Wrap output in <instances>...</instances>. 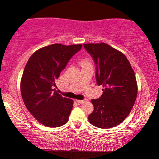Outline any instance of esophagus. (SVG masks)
Returning a JSON list of instances; mask_svg holds the SVG:
<instances>
[{"mask_svg": "<svg viewBox=\"0 0 159 159\" xmlns=\"http://www.w3.org/2000/svg\"><path fill=\"white\" fill-rule=\"evenodd\" d=\"M87 101H88V99H82V100H80V99H77V100H76V102H78V103H80V104H83V103H84V102H86Z\"/></svg>", "mask_w": 159, "mask_h": 159, "instance_id": "34e87169", "label": "esophagus"}]
</instances>
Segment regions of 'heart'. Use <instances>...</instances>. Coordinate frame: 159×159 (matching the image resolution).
<instances>
[{
    "label": "heart",
    "mask_w": 159,
    "mask_h": 159,
    "mask_svg": "<svg viewBox=\"0 0 159 159\" xmlns=\"http://www.w3.org/2000/svg\"><path fill=\"white\" fill-rule=\"evenodd\" d=\"M81 66H91V63L88 60H84L80 62Z\"/></svg>",
    "instance_id": "obj_1"
}]
</instances>
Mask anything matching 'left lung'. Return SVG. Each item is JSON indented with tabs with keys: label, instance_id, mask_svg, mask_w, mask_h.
Returning a JSON list of instances; mask_svg holds the SVG:
<instances>
[{
	"label": "left lung",
	"instance_id": "left-lung-1",
	"mask_svg": "<svg viewBox=\"0 0 159 159\" xmlns=\"http://www.w3.org/2000/svg\"><path fill=\"white\" fill-rule=\"evenodd\" d=\"M96 64L97 85L102 94L91 99L94 109L88 116L93 126L111 128L121 124L135 103L137 84L134 71L125 54L107 43H84Z\"/></svg>",
	"mask_w": 159,
	"mask_h": 159
}]
</instances>
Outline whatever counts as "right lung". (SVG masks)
Wrapping results in <instances>:
<instances>
[{
  "label": "right lung",
  "mask_w": 159,
  "mask_h": 159,
  "mask_svg": "<svg viewBox=\"0 0 159 159\" xmlns=\"http://www.w3.org/2000/svg\"><path fill=\"white\" fill-rule=\"evenodd\" d=\"M82 48L81 44L53 43L34 52L26 63L20 89L22 99L36 120L50 128L67 123L73 100L53 89L69 60Z\"/></svg>",
  "instance_id": "1"
}]
</instances>
